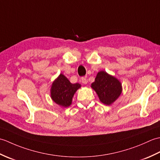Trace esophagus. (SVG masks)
Masks as SVG:
<instances>
[{
  "mask_svg": "<svg viewBox=\"0 0 160 160\" xmlns=\"http://www.w3.org/2000/svg\"><path fill=\"white\" fill-rule=\"evenodd\" d=\"M80 81H81V82H82L83 84H87V78H84V77H82V78H80Z\"/></svg>",
  "mask_w": 160,
  "mask_h": 160,
  "instance_id": "esophagus-1",
  "label": "esophagus"
}]
</instances>
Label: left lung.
Segmentation results:
<instances>
[{
  "label": "left lung",
  "mask_w": 160,
  "mask_h": 160,
  "mask_svg": "<svg viewBox=\"0 0 160 160\" xmlns=\"http://www.w3.org/2000/svg\"><path fill=\"white\" fill-rule=\"evenodd\" d=\"M91 87L102 102L107 105L113 103L122 93V85L119 80L103 71L98 72Z\"/></svg>",
  "instance_id": "left-lung-1"
}]
</instances>
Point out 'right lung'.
<instances>
[{"label": "right lung", "mask_w": 160, "mask_h": 160, "mask_svg": "<svg viewBox=\"0 0 160 160\" xmlns=\"http://www.w3.org/2000/svg\"><path fill=\"white\" fill-rule=\"evenodd\" d=\"M80 87V84L71 83L64 75L60 74L52 84L51 96L56 104L67 107L70 106L74 93Z\"/></svg>", "instance_id": "1"}]
</instances>
